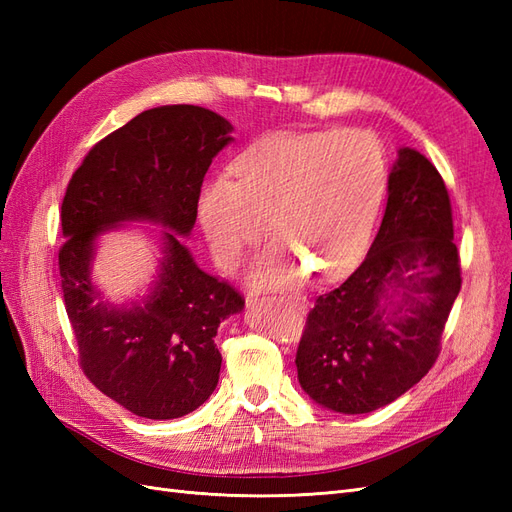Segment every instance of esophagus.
I'll return each mask as SVG.
<instances>
[{"label":"esophagus","instance_id":"34e87169","mask_svg":"<svg viewBox=\"0 0 512 512\" xmlns=\"http://www.w3.org/2000/svg\"><path fill=\"white\" fill-rule=\"evenodd\" d=\"M282 301H286L290 307H297V309L305 307V299H301V297H288V299H282Z\"/></svg>","mask_w":512,"mask_h":512}]
</instances>
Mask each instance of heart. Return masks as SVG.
I'll use <instances>...</instances> for the list:
<instances>
[{
    "label": "heart",
    "instance_id": "obj_1",
    "mask_svg": "<svg viewBox=\"0 0 512 512\" xmlns=\"http://www.w3.org/2000/svg\"><path fill=\"white\" fill-rule=\"evenodd\" d=\"M235 181L200 194V224L213 258L235 269L265 224L273 243L250 271L265 288L297 286L307 269L331 277L361 256L386 183V156L365 130L273 134L237 158Z\"/></svg>",
    "mask_w": 512,
    "mask_h": 512
}]
</instances>
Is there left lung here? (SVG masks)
I'll return each instance as SVG.
<instances>
[{
	"label": "left lung",
	"instance_id": "obj_1",
	"mask_svg": "<svg viewBox=\"0 0 512 512\" xmlns=\"http://www.w3.org/2000/svg\"><path fill=\"white\" fill-rule=\"evenodd\" d=\"M459 290L446 185L421 151L401 147L365 260L307 314L294 361L301 389L339 414L391 404L436 363Z\"/></svg>",
	"mask_w": 512,
	"mask_h": 512
}]
</instances>
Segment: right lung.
I'll return each instance as SVG.
<instances>
[{
    "instance_id": "obj_1",
    "label": "right lung",
    "mask_w": 512,
    "mask_h": 512,
    "mask_svg": "<svg viewBox=\"0 0 512 512\" xmlns=\"http://www.w3.org/2000/svg\"><path fill=\"white\" fill-rule=\"evenodd\" d=\"M230 134V121L203 106L149 108L87 153L61 203V292L81 367L136 416H185L218 386L213 337L245 301L200 269L181 237L192 235L200 185ZM130 221L161 226L159 271L143 298L113 304L90 271L99 239Z\"/></svg>"
}]
</instances>
